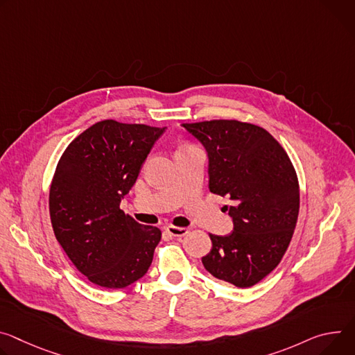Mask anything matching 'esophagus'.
I'll use <instances>...</instances> for the list:
<instances>
[{"label": "esophagus", "mask_w": 355, "mask_h": 355, "mask_svg": "<svg viewBox=\"0 0 355 355\" xmlns=\"http://www.w3.org/2000/svg\"><path fill=\"white\" fill-rule=\"evenodd\" d=\"M166 231H167L171 236L181 238V236H185L191 230H189V228H181V227H167Z\"/></svg>", "instance_id": "34e87169"}]
</instances>
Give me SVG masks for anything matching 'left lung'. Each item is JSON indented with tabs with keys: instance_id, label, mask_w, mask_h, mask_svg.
<instances>
[{
	"instance_id": "left-lung-1",
	"label": "left lung",
	"mask_w": 355,
	"mask_h": 355,
	"mask_svg": "<svg viewBox=\"0 0 355 355\" xmlns=\"http://www.w3.org/2000/svg\"><path fill=\"white\" fill-rule=\"evenodd\" d=\"M207 150L209 191L232 202L225 205L234 231L209 234L204 268L216 279L250 287L282 261L292 241L300 191L287 153L265 128L238 120L184 123Z\"/></svg>"
}]
</instances>
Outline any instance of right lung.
<instances>
[{
  "instance_id": "right-lung-1",
  "label": "right lung",
  "mask_w": 355,
  "mask_h": 355,
  "mask_svg": "<svg viewBox=\"0 0 355 355\" xmlns=\"http://www.w3.org/2000/svg\"><path fill=\"white\" fill-rule=\"evenodd\" d=\"M166 127L102 120L62 154L49 189L56 241L92 283L123 288L143 277L161 231L120 209Z\"/></svg>"
}]
</instances>
